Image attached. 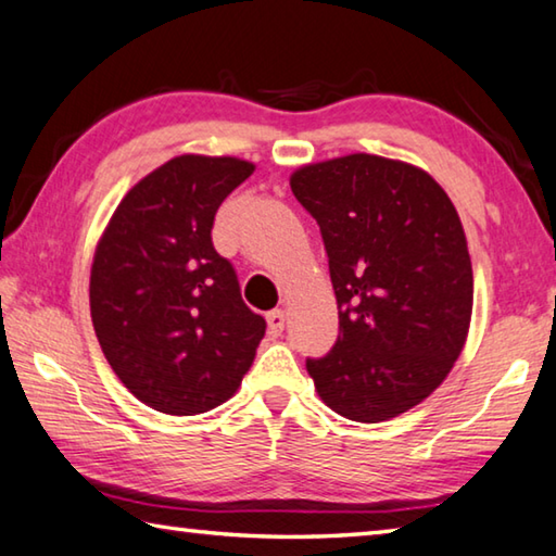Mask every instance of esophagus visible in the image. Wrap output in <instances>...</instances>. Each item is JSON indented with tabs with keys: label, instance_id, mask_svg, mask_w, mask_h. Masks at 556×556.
Wrapping results in <instances>:
<instances>
[{
	"label": "esophagus",
	"instance_id": "34e87169",
	"mask_svg": "<svg viewBox=\"0 0 556 556\" xmlns=\"http://www.w3.org/2000/svg\"><path fill=\"white\" fill-rule=\"evenodd\" d=\"M285 324H287L285 308H275V312L267 314V326H269L271 336H279L281 331H285Z\"/></svg>",
	"mask_w": 556,
	"mask_h": 556
}]
</instances>
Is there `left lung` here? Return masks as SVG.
<instances>
[{"instance_id":"left-lung-1","label":"left lung","mask_w":556,"mask_h":556,"mask_svg":"<svg viewBox=\"0 0 556 556\" xmlns=\"http://www.w3.org/2000/svg\"><path fill=\"white\" fill-rule=\"evenodd\" d=\"M289 184L321 228L341 328L306 370L341 417L388 421L427 400L464 351L473 312L464 225L434 178L394 159L338 156Z\"/></svg>"}]
</instances>
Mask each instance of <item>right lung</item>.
Returning <instances> with one entry per match:
<instances>
[{
	"label": "right lung",
	"instance_id": "1",
	"mask_svg": "<svg viewBox=\"0 0 556 556\" xmlns=\"http://www.w3.org/2000/svg\"><path fill=\"white\" fill-rule=\"evenodd\" d=\"M252 172L235 156H176L129 188L98 242L96 336L122 384L156 412L218 407L255 361L267 324L211 238L220 203Z\"/></svg>",
	"mask_w": 556,
	"mask_h": 556
}]
</instances>
